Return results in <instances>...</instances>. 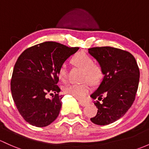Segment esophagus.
Here are the masks:
<instances>
[{
  "label": "esophagus",
  "instance_id": "1",
  "mask_svg": "<svg viewBox=\"0 0 149 149\" xmlns=\"http://www.w3.org/2000/svg\"><path fill=\"white\" fill-rule=\"evenodd\" d=\"M79 104H81L82 106H86L88 105L87 102H85V101H79Z\"/></svg>",
  "mask_w": 149,
  "mask_h": 149
}]
</instances>
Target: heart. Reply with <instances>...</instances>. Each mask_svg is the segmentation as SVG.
<instances>
[{
	"mask_svg": "<svg viewBox=\"0 0 149 149\" xmlns=\"http://www.w3.org/2000/svg\"><path fill=\"white\" fill-rule=\"evenodd\" d=\"M73 62L76 66L84 70L82 80L85 82L81 84H69L64 88V92L78 99H83L91 90L89 82L94 86L101 82L104 75L103 70L101 65L94 63L93 59L86 53L81 52L76 55L73 58ZM58 76L62 82L65 83L68 81V68L65 63L59 67Z\"/></svg>",
	"mask_w": 149,
	"mask_h": 149,
	"instance_id": "b5f03b06",
	"label": "heart"
}]
</instances>
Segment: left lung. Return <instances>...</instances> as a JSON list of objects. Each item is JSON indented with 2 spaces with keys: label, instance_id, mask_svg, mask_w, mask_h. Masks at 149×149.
Here are the masks:
<instances>
[{
  "label": "left lung",
  "instance_id": "1",
  "mask_svg": "<svg viewBox=\"0 0 149 149\" xmlns=\"http://www.w3.org/2000/svg\"><path fill=\"white\" fill-rule=\"evenodd\" d=\"M88 53L103 70L104 77L91 94L98 112L91 118L97 125L110 124L119 119L131 108L139 87L140 72L135 58L131 53L110 46L93 47Z\"/></svg>",
  "mask_w": 149,
  "mask_h": 149
}]
</instances>
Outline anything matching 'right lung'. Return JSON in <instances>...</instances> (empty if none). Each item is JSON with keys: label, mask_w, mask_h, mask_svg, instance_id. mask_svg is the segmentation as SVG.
Masks as SVG:
<instances>
[{"label": "right lung", "mask_w": 149, "mask_h": 149, "mask_svg": "<svg viewBox=\"0 0 149 149\" xmlns=\"http://www.w3.org/2000/svg\"><path fill=\"white\" fill-rule=\"evenodd\" d=\"M79 49L46 41L30 47L20 55L13 71L10 89L17 109L26 122L44 127L56 119L63 98L57 85L58 70ZM48 94L52 98H47Z\"/></svg>", "instance_id": "1"}]
</instances>
